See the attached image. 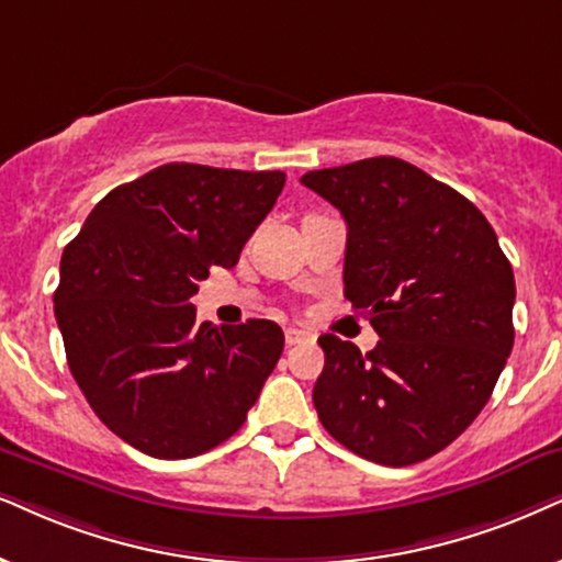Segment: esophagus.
Listing matches in <instances>:
<instances>
[{
	"label": "esophagus",
	"instance_id": "34e87169",
	"mask_svg": "<svg viewBox=\"0 0 562 562\" xmlns=\"http://www.w3.org/2000/svg\"><path fill=\"white\" fill-rule=\"evenodd\" d=\"M285 342H288V347L308 342V334L301 331V329H285Z\"/></svg>",
	"mask_w": 562,
	"mask_h": 562
}]
</instances>
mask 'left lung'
Wrapping results in <instances>:
<instances>
[{
	"label": "left lung",
	"mask_w": 562,
	"mask_h": 562,
	"mask_svg": "<svg viewBox=\"0 0 562 562\" xmlns=\"http://www.w3.org/2000/svg\"><path fill=\"white\" fill-rule=\"evenodd\" d=\"M301 183L342 212L345 297L381 337L366 355L318 337V420L358 457L417 464L493 394L514 347V269L470 199L407 160L366 158Z\"/></svg>",
	"instance_id": "obj_1"
}]
</instances>
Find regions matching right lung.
<instances>
[{
    "mask_svg": "<svg viewBox=\"0 0 562 562\" xmlns=\"http://www.w3.org/2000/svg\"><path fill=\"white\" fill-rule=\"evenodd\" d=\"M282 170L168 162L109 191L61 254L54 314L67 363L105 428L155 459L228 440L285 347L267 318L196 322L210 267H236Z\"/></svg>",
    "mask_w": 562,
    "mask_h": 562,
    "instance_id": "add662e5",
    "label": "right lung"
}]
</instances>
